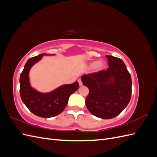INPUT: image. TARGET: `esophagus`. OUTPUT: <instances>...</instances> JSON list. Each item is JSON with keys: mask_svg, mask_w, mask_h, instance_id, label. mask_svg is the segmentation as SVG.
<instances>
[{"mask_svg": "<svg viewBox=\"0 0 157 157\" xmlns=\"http://www.w3.org/2000/svg\"><path fill=\"white\" fill-rule=\"evenodd\" d=\"M78 84H79V86H82V82L81 79H78Z\"/></svg>", "mask_w": 157, "mask_h": 157, "instance_id": "1", "label": "esophagus"}]
</instances>
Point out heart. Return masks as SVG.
<instances>
[{"label":"heart","instance_id":"b5f03b06","mask_svg":"<svg viewBox=\"0 0 157 157\" xmlns=\"http://www.w3.org/2000/svg\"><path fill=\"white\" fill-rule=\"evenodd\" d=\"M105 63L103 61H99L97 62H92L89 64L90 67H92L94 71H99L103 70L105 67Z\"/></svg>","mask_w":157,"mask_h":157}]
</instances>
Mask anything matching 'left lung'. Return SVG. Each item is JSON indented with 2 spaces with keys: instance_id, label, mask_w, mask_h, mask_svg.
Instances as JSON below:
<instances>
[{
  "instance_id": "obj_1",
  "label": "left lung",
  "mask_w": 157,
  "mask_h": 157,
  "mask_svg": "<svg viewBox=\"0 0 157 157\" xmlns=\"http://www.w3.org/2000/svg\"><path fill=\"white\" fill-rule=\"evenodd\" d=\"M109 67L97 73L84 75L81 80L89 88L86 105L93 115L103 119L118 116L129 103L132 79L123 61L105 56Z\"/></svg>"
}]
</instances>
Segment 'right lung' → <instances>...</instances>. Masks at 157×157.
Here are the masks:
<instances>
[{
  "instance_id": "1",
  "label": "right lung",
  "mask_w": 157,
  "mask_h": 157,
  "mask_svg": "<svg viewBox=\"0 0 157 157\" xmlns=\"http://www.w3.org/2000/svg\"><path fill=\"white\" fill-rule=\"evenodd\" d=\"M45 55L42 54L28 59L20 75V92L22 101L31 113L40 117L50 118L64 110L69 96L78 88L79 84L77 81L65 84L48 93H41L33 88L29 82V71Z\"/></svg>"
}]
</instances>
